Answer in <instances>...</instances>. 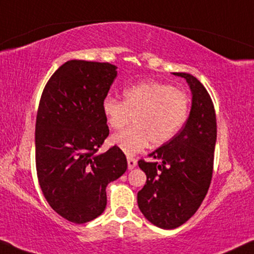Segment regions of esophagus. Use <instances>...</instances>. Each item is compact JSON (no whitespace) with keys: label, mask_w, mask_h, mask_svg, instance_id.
Returning a JSON list of instances; mask_svg holds the SVG:
<instances>
[{"label":"esophagus","mask_w":254,"mask_h":254,"mask_svg":"<svg viewBox=\"0 0 254 254\" xmlns=\"http://www.w3.org/2000/svg\"><path fill=\"white\" fill-rule=\"evenodd\" d=\"M127 163H128V170H133L135 166L137 164V161L135 158H131V157H128L127 158Z\"/></svg>","instance_id":"esophagus-1"}]
</instances>
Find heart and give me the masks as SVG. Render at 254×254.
<instances>
[{
  "instance_id": "heart-1",
  "label": "heart",
  "mask_w": 254,
  "mask_h": 254,
  "mask_svg": "<svg viewBox=\"0 0 254 254\" xmlns=\"http://www.w3.org/2000/svg\"><path fill=\"white\" fill-rule=\"evenodd\" d=\"M106 123L114 130L123 129L135 118V126L111 137L128 156L136 155L151 143L169 142L185 125L190 98L185 92L158 82H143L124 91V102L106 97L102 104Z\"/></svg>"
}]
</instances>
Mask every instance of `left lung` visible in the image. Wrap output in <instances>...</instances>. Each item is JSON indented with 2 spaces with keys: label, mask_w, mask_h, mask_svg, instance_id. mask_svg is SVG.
<instances>
[{
  "label": "left lung",
  "mask_w": 254,
  "mask_h": 254,
  "mask_svg": "<svg viewBox=\"0 0 254 254\" xmlns=\"http://www.w3.org/2000/svg\"><path fill=\"white\" fill-rule=\"evenodd\" d=\"M185 78L192 106L185 126L176 136L149 154L151 162L138 161L147 182L137 193L144 217L156 227L176 229L195 214L209 189L216 143V116L209 93L197 78Z\"/></svg>",
  "instance_id": "obj_1"
}]
</instances>
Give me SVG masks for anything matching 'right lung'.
Segmentation results:
<instances>
[{
    "mask_svg": "<svg viewBox=\"0 0 254 254\" xmlns=\"http://www.w3.org/2000/svg\"><path fill=\"white\" fill-rule=\"evenodd\" d=\"M116 77L114 64L70 60L52 75L41 95L38 180L50 206L72 223L98 217L106 207V186L127 170L117 145L97 154L110 133L102 104Z\"/></svg>",
    "mask_w": 254,
    "mask_h": 254,
    "instance_id": "1",
    "label": "right lung"
}]
</instances>
